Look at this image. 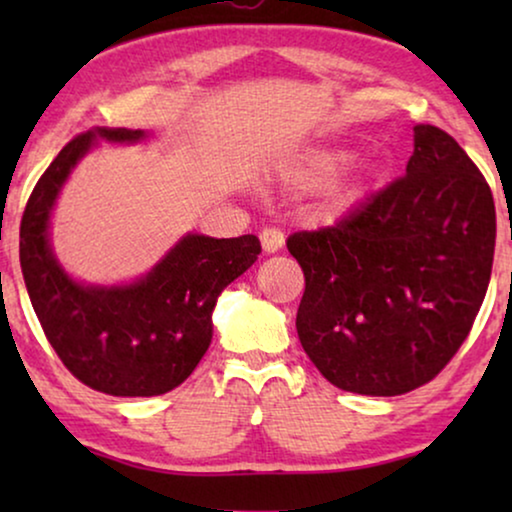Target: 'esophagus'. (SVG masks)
<instances>
[{
	"label": "esophagus",
	"mask_w": 512,
	"mask_h": 512,
	"mask_svg": "<svg viewBox=\"0 0 512 512\" xmlns=\"http://www.w3.org/2000/svg\"><path fill=\"white\" fill-rule=\"evenodd\" d=\"M261 244H263V251H268V254H275L284 247V233L277 228H263L261 230Z\"/></svg>",
	"instance_id": "esophagus-1"
}]
</instances>
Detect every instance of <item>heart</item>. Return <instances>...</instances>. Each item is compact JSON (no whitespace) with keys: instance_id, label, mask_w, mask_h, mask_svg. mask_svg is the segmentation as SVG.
Instances as JSON below:
<instances>
[{"instance_id":"b5f03b06","label":"heart","mask_w":512,"mask_h":512,"mask_svg":"<svg viewBox=\"0 0 512 512\" xmlns=\"http://www.w3.org/2000/svg\"><path fill=\"white\" fill-rule=\"evenodd\" d=\"M347 160H349L347 151H338V149L314 151L305 160H300V165L296 167V177L300 184L305 186H312V188L324 186L342 170V167L347 165ZM359 193H361L359 184H354V181H340V184H335L331 191H328L326 209L331 214L345 212V209L359 198Z\"/></svg>"}]
</instances>
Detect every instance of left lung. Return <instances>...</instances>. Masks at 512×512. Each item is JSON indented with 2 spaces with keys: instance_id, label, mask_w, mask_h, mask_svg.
<instances>
[{
  "instance_id": "obj_1",
  "label": "left lung",
  "mask_w": 512,
  "mask_h": 512,
  "mask_svg": "<svg viewBox=\"0 0 512 512\" xmlns=\"http://www.w3.org/2000/svg\"><path fill=\"white\" fill-rule=\"evenodd\" d=\"M494 198L466 151L415 125L403 177L286 247L305 275L296 328L338 389L398 396L431 382L471 333L492 275Z\"/></svg>"
}]
</instances>
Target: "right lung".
Segmentation results:
<instances>
[{
	"label": "right lung",
	"instance_id": "add662e5",
	"mask_svg": "<svg viewBox=\"0 0 512 512\" xmlns=\"http://www.w3.org/2000/svg\"><path fill=\"white\" fill-rule=\"evenodd\" d=\"M144 137L128 128L76 135L41 174L20 221V268L48 342L76 380L109 396H160L179 387L212 342L219 293L261 254L256 235L191 233L137 282H74L48 242L55 198L95 139L132 144Z\"/></svg>",
	"mask_w": 512,
	"mask_h": 512
}]
</instances>
